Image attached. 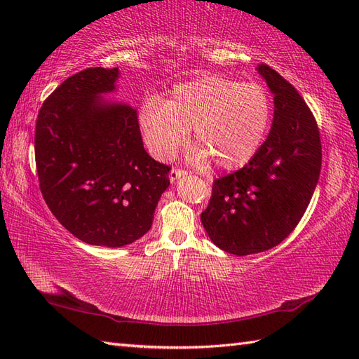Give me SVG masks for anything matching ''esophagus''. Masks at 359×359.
I'll list each match as a JSON object with an SVG mask.
<instances>
[{
  "label": "esophagus",
  "instance_id": "esophagus-1",
  "mask_svg": "<svg viewBox=\"0 0 359 359\" xmlns=\"http://www.w3.org/2000/svg\"><path fill=\"white\" fill-rule=\"evenodd\" d=\"M187 175V171H184V170H172L170 171V180H171V184H175V182H177L179 179H182V177H185Z\"/></svg>",
  "mask_w": 359,
  "mask_h": 359
}]
</instances>
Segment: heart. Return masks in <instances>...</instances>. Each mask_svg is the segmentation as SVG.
Segmentation results:
<instances>
[{
	"instance_id": "1",
	"label": "heart",
	"mask_w": 359,
	"mask_h": 359,
	"mask_svg": "<svg viewBox=\"0 0 359 359\" xmlns=\"http://www.w3.org/2000/svg\"><path fill=\"white\" fill-rule=\"evenodd\" d=\"M273 106L266 90L239 80L203 75L180 83L160 103L149 102L139 112V126L149 152L171 157L191 129L197 147L187 160L219 170L245 166L264 144L271 125Z\"/></svg>"
}]
</instances>
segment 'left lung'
I'll use <instances>...</instances> for the list:
<instances>
[{"label": "left lung", "mask_w": 359, "mask_h": 359, "mask_svg": "<svg viewBox=\"0 0 359 359\" xmlns=\"http://www.w3.org/2000/svg\"><path fill=\"white\" fill-rule=\"evenodd\" d=\"M256 71L273 94V125L257 154L216 179L201 219L215 245L236 256L284 241L306 212L321 172V139L299 93L266 65Z\"/></svg>", "instance_id": "8db88e82"}]
</instances>
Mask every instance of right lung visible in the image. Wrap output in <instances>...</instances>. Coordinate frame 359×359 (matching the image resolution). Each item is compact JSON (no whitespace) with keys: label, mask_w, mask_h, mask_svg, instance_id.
<instances>
[{"label":"right lung","mask_w":359,"mask_h":359,"mask_svg":"<svg viewBox=\"0 0 359 359\" xmlns=\"http://www.w3.org/2000/svg\"><path fill=\"white\" fill-rule=\"evenodd\" d=\"M118 67H89L46 98L35 128L38 180L52 215L89 245L120 248L149 231L170 166L143 148L137 111L104 95Z\"/></svg>","instance_id":"add662e5"}]
</instances>
